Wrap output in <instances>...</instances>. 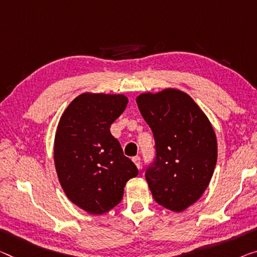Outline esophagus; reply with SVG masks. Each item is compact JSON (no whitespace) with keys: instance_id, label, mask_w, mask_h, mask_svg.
I'll list each match as a JSON object with an SVG mask.
<instances>
[{"instance_id":"obj_1","label":"esophagus","mask_w":257,"mask_h":257,"mask_svg":"<svg viewBox=\"0 0 257 257\" xmlns=\"http://www.w3.org/2000/svg\"><path fill=\"white\" fill-rule=\"evenodd\" d=\"M132 161L134 162V164L137 165V168L140 169V167H141V159H140V157L139 156H134Z\"/></svg>"}]
</instances>
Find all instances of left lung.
<instances>
[{
  "label": "left lung",
  "mask_w": 257,
  "mask_h": 257,
  "mask_svg": "<svg viewBox=\"0 0 257 257\" xmlns=\"http://www.w3.org/2000/svg\"><path fill=\"white\" fill-rule=\"evenodd\" d=\"M155 139L156 156L146 170L153 197L181 212L200 199L217 162V140L208 117L188 94L167 88L137 97Z\"/></svg>",
  "instance_id": "8db88e82"
}]
</instances>
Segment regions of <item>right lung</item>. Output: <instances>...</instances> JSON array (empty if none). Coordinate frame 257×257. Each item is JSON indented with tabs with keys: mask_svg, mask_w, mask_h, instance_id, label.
I'll use <instances>...</instances> for the list:
<instances>
[{
	"mask_svg": "<svg viewBox=\"0 0 257 257\" xmlns=\"http://www.w3.org/2000/svg\"><path fill=\"white\" fill-rule=\"evenodd\" d=\"M127 102L121 94H80L57 126L54 162L58 180L71 202L92 215L116 207L126 183L139 173L110 133Z\"/></svg>",
	"mask_w": 257,
	"mask_h": 257,
	"instance_id": "1",
	"label": "right lung"
}]
</instances>
